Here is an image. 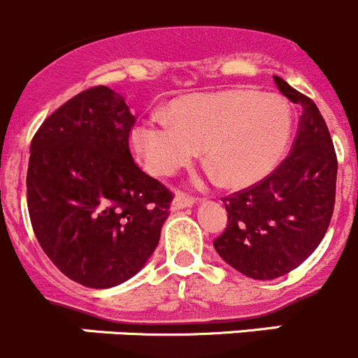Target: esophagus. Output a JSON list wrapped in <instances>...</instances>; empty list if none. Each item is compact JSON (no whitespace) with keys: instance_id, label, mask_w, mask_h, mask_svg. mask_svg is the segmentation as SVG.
Listing matches in <instances>:
<instances>
[{"instance_id":"34e87169","label":"esophagus","mask_w":358,"mask_h":358,"mask_svg":"<svg viewBox=\"0 0 358 358\" xmlns=\"http://www.w3.org/2000/svg\"><path fill=\"white\" fill-rule=\"evenodd\" d=\"M193 203H195V199H193V196L185 195V193H177V195L173 196L172 203H170V209L172 210L188 209V207H192Z\"/></svg>"}]
</instances>
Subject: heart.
I'll use <instances>...</instances> for the list:
<instances>
[{"label":"heart","instance_id":"heart-1","mask_svg":"<svg viewBox=\"0 0 358 358\" xmlns=\"http://www.w3.org/2000/svg\"><path fill=\"white\" fill-rule=\"evenodd\" d=\"M292 112L278 94L223 91L173 101L169 119L131 130V148L155 176H173L202 148L203 163L224 188H248L272 172L287 149Z\"/></svg>","mask_w":358,"mask_h":358}]
</instances>
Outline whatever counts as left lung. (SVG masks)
Here are the masks:
<instances>
[{"label": "left lung", "instance_id": "left-lung-1", "mask_svg": "<svg viewBox=\"0 0 358 358\" xmlns=\"http://www.w3.org/2000/svg\"><path fill=\"white\" fill-rule=\"evenodd\" d=\"M278 90L302 105L294 149L257 185L224 199L228 224L214 241L230 267L253 279L288 274L318 248L334 213L338 158L315 101L281 77Z\"/></svg>", "mask_w": 358, "mask_h": 358}]
</instances>
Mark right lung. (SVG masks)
Here are the masks:
<instances>
[{"mask_svg": "<svg viewBox=\"0 0 358 358\" xmlns=\"http://www.w3.org/2000/svg\"><path fill=\"white\" fill-rule=\"evenodd\" d=\"M135 122L107 86L83 91L43 121L29 148L28 210L54 265L87 288L134 278L159 243L172 193L130 155Z\"/></svg>", "mask_w": 358, "mask_h": 358, "instance_id": "add662e5", "label": "right lung"}]
</instances>
